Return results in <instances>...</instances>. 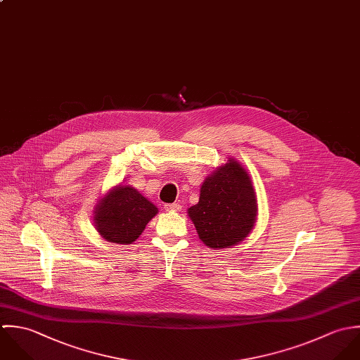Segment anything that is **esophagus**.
Segmentation results:
<instances>
[{"instance_id": "34e87169", "label": "esophagus", "mask_w": 360, "mask_h": 360, "mask_svg": "<svg viewBox=\"0 0 360 360\" xmlns=\"http://www.w3.org/2000/svg\"><path fill=\"white\" fill-rule=\"evenodd\" d=\"M165 212H181V206L178 203H171V205H165L164 206Z\"/></svg>"}]
</instances>
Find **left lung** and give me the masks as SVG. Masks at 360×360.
<instances>
[{
  "label": "left lung",
  "mask_w": 360,
  "mask_h": 360,
  "mask_svg": "<svg viewBox=\"0 0 360 360\" xmlns=\"http://www.w3.org/2000/svg\"><path fill=\"white\" fill-rule=\"evenodd\" d=\"M202 242L219 250L245 240L257 218L252 178L235 158H228L207 175L198 205L188 209Z\"/></svg>",
  "instance_id": "8db88e82"
}]
</instances>
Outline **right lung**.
I'll return each mask as SVG.
<instances>
[{"label": "right lung", "instance_id": "obj_1", "mask_svg": "<svg viewBox=\"0 0 360 360\" xmlns=\"http://www.w3.org/2000/svg\"><path fill=\"white\" fill-rule=\"evenodd\" d=\"M158 209L131 185L112 186L94 206L93 224L108 242L129 245L144 231Z\"/></svg>", "mask_w": 360, "mask_h": 360}]
</instances>
